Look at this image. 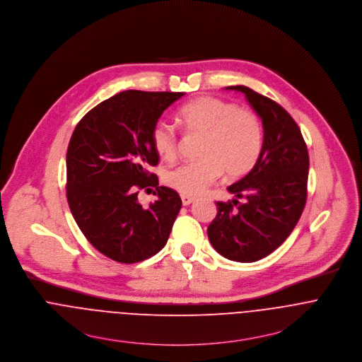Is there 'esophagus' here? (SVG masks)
<instances>
[{"label": "esophagus", "instance_id": "34e87169", "mask_svg": "<svg viewBox=\"0 0 362 362\" xmlns=\"http://www.w3.org/2000/svg\"><path fill=\"white\" fill-rule=\"evenodd\" d=\"M194 197H190V196H182V204L185 205V206H187V205H190L192 202H194Z\"/></svg>", "mask_w": 362, "mask_h": 362}]
</instances>
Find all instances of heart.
Returning <instances> with one entry per match:
<instances>
[{"mask_svg":"<svg viewBox=\"0 0 362 362\" xmlns=\"http://www.w3.org/2000/svg\"><path fill=\"white\" fill-rule=\"evenodd\" d=\"M192 133L204 134L199 157L165 175L169 187L183 196H199L226 172L238 179L259 160L264 147V127L258 115L238 104L212 97H199L183 105L177 114ZM153 144L166 161L177 157L179 137L172 124L158 121L153 129Z\"/></svg>","mask_w":362,"mask_h":362,"instance_id":"b5f03b06","label":"heart"}]
</instances>
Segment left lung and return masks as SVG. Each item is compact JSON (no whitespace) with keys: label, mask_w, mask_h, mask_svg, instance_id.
Listing matches in <instances>:
<instances>
[{"label":"left lung","mask_w":362,"mask_h":362,"mask_svg":"<svg viewBox=\"0 0 362 362\" xmlns=\"http://www.w3.org/2000/svg\"><path fill=\"white\" fill-rule=\"evenodd\" d=\"M241 91L264 126V147L255 166L229 186L238 198L218 201L208 239L225 258L254 262L274 252L296 228L307 201L310 157L301 130L274 100L245 86Z\"/></svg>","instance_id":"8db88e82"}]
</instances>
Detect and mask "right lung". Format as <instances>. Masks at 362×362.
Masks as SVG:
<instances>
[{"mask_svg":"<svg viewBox=\"0 0 362 362\" xmlns=\"http://www.w3.org/2000/svg\"><path fill=\"white\" fill-rule=\"evenodd\" d=\"M183 95L126 90L88 111L74 130L66 151L68 204L86 239L114 261H144L170 235L182 200L150 172L160 161L153 129ZM150 187L158 201L143 207L136 194Z\"/></svg>","mask_w":362,"mask_h":362,"instance_id":"obj_1","label":"right lung"}]
</instances>
